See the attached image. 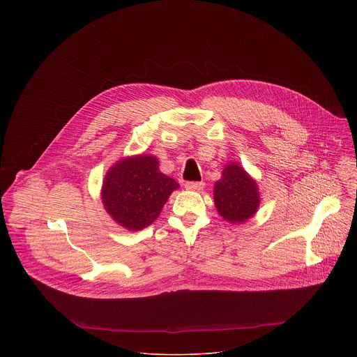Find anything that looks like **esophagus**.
<instances>
[{"instance_id":"34e87169","label":"esophagus","mask_w":357,"mask_h":357,"mask_svg":"<svg viewBox=\"0 0 357 357\" xmlns=\"http://www.w3.org/2000/svg\"><path fill=\"white\" fill-rule=\"evenodd\" d=\"M203 186H205V183H203V182H195V181H188L185 183V188L189 189V190H200Z\"/></svg>"}]
</instances>
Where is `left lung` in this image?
<instances>
[{"label": "left lung", "instance_id": "8db88e82", "mask_svg": "<svg viewBox=\"0 0 357 357\" xmlns=\"http://www.w3.org/2000/svg\"><path fill=\"white\" fill-rule=\"evenodd\" d=\"M215 203L225 219L241 223L256 213L259 190L241 167L230 164L223 169L222 178L215 183Z\"/></svg>", "mask_w": 357, "mask_h": 357}]
</instances>
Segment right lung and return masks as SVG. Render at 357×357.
Here are the masks:
<instances>
[{
    "mask_svg": "<svg viewBox=\"0 0 357 357\" xmlns=\"http://www.w3.org/2000/svg\"><path fill=\"white\" fill-rule=\"evenodd\" d=\"M179 185L160 171L155 157L138 155L116 164L103 183V203L112 218L130 230L154 222Z\"/></svg>",
    "mask_w": 357,
    "mask_h": 357,
    "instance_id": "1",
    "label": "right lung"
}]
</instances>
